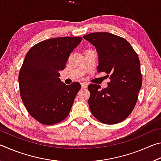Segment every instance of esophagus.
<instances>
[{"mask_svg":"<svg viewBox=\"0 0 161 161\" xmlns=\"http://www.w3.org/2000/svg\"><path fill=\"white\" fill-rule=\"evenodd\" d=\"M81 86L82 88L84 89H86L87 86H88V84H87L86 82H81Z\"/></svg>","mask_w":161,"mask_h":161,"instance_id":"1","label":"esophagus"}]
</instances>
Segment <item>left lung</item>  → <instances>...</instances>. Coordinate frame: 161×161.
Segmentation results:
<instances>
[{
	"label": "left lung",
	"instance_id": "obj_1",
	"mask_svg": "<svg viewBox=\"0 0 161 161\" xmlns=\"http://www.w3.org/2000/svg\"><path fill=\"white\" fill-rule=\"evenodd\" d=\"M83 37L96 47L98 72H105L111 80L106 89L89 85L92 114L103 124L120 123L132 112L142 86L138 54L126 39L109 32H93Z\"/></svg>",
	"mask_w": 161,
	"mask_h": 161
}]
</instances>
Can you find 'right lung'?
Instances as JSON below:
<instances>
[{
  "instance_id": "right-lung-1",
  "label": "right lung",
  "mask_w": 161,
  "mask_h": 161,
  "mask_svg": "<svg viewBox=\"0 0 161 161\" xmlns=\"http://www.w3.org/2000/svg\"><path fill=\"white\" fill-rule=\"evenodd\" d=\"M81 40L51 38L37 43L26 54L18 76L20 97L28 113L40 124H58L69 115L81 85L64 84L59 72Z\"/></svg>"
}]
</instances>
